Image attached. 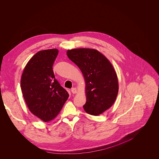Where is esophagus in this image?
Instances as JSON below:
<instances>
[{"label": "esophagus", "instance_id": "obj_1", "mask_svg": "<svg viewBox=\"0 0 159 159\" xmlns=\"http://www.w3.org/2000/svg\"><path fill=\"white\" fill-rule=\"evenodd\" d=\"M71 93H73V94H75V93H77V89H76V88H71Z\"/></svg>", "mask_w": 159, "mask_h": 159}]
</instances>
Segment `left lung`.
<instances>
[{"label": "left lung", "mask_w": 159, "mask_h": 159, "mask_svg": "<svg viewBox=\"0 0 159 159\" xmlns=\"http://www.w3.org/2000/svg\"><path fill=\"white\" fill-rule=\"evenodd\" d=\"M68 58L81 70L86 82L84 111L98 116L109 109L118 93V77L111 62L93 48H73L66 52Z\"/></svg>", "instance_id": "obj_1"}]
</instances>
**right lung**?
Here are the masks:
<instances>
[{"instance_id":"obj_1","label":"right lung","mask_w":159,"mask_h":159,"mask_svg":"<svg viewBox=\"0 0 159 159\" xmlns=\"http://www.w3.org/2000/svg\"><path fill=\"white\" fill-rule=\"evenodd\" d=\"M58 52L52 48L37 52L27 63L21 77V89L29 111L45 122L56 117L69 97L52 70Z\"/></svg>"}]
</instances>
